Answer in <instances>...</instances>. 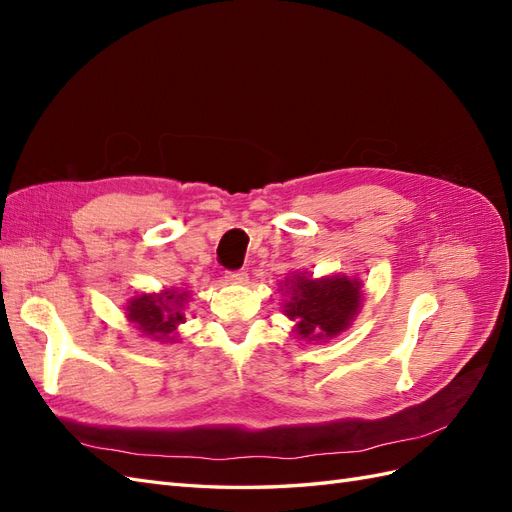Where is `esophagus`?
<instances>
[{
	"mask_svg": "<svg viewBox=\"0 0 512 512\" xmlns=\"http://www.w3.org/2000/svg\"><path fill=\"white\" fill-rule=\"evenodd\" d=\"M226 282L241 286L247 282V273L245 271H230V273H226Z\"/></svg>",
	"mask_w": 512,
	"mask_h": 512,
	"instance_id": "esophagus-1",
	"label": "esophagus"
}]
</instances>
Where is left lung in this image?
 <instances>
[{
    "instance_id": "left-lung-1",
    "label": "left lung",
    "mask_w": 512,
    "mask_h": 512,
    "mask_svg": "<svg viewBox=\"0 0 512 512\" xmlns=\"http://www.w3.org/2000/svg\"><path fill=\"white\" fill-rule=\"evenodd\" d=\"M282 284V312L305 342H329L348 331L363 305V282L348 275L292 273Z\"/></svg>"
}]
</instances>
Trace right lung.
<instances>
[{
  "mask_svg": "<svg viewBox=\"0 0 512 512\" xmlns=\"http://www.w3.org/2000/svg\"><path fill=\"white\" fill-rule=\"evenodd\" d=\"M188 290L164 288L160 292H141L128 299L126 316L134 329L147 339L175 344L177 327L185 322V307L190 303Z\"/></svg>",
  "mask_w": 512,
  "mask_h": 512,
  "instance_id": "obj_1",
  "label": "right lung"
}]
</instances>
